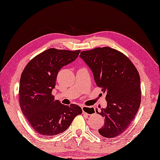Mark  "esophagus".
I'll use <instances>...</instances> for the list:
<instances>
[{
  "label": "esophagus",
  "instance_id": "esophagus-1",
  "mask_svg": "<svg viewBox=\"0 0 160 160\" xmlns=\"http://www.w3.org/2000/svg\"><path fill=\"white\" fill-rule=\"evenodd\" d=\"M82 113H85V114L87 115H92L95 113V108L91 106H82Z\"/></svg>",
  "mask_w": 160,
  "mask_h": 160
}]
</instances>
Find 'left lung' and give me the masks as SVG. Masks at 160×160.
<instances>
[{"instance_id":"obj_1","label":"left lung","mask_w":160,"mask_h":160,"mask_svg":"<svg viewBox=\"0 0 160 160\" xmlns=\"http://www.w3.org/2000/svg\"><path fill=\"white\" fill-rule=\"evenodd\" d=\"M92 71L98 87L106 94L107 107L98 114L105 118L100 135L113 138L132 123L141 104L138 71L125 54L111 47H98L80 53Z\"/></svg>"}]
</instances>
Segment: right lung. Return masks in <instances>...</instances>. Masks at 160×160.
Returning <instances> with one entry per match:
<instances>
[{
    "label": "right lung",
    "instance_id": "add662e5",
    "mask_svg": "<svg viewBox=\"0 0 160 160\" xmlns=\"http://www.w3.org/2000/svg\"><path fill=\"white\" fill-rule=\"evenodd\" d=\"M79 53V49L51 48L32 58L22 73L19 106L30 125L39 134L52 136L62 133L82 113L77 105L65 106L54 100L52 94L59 71L75 60Z\"/></svg>",
    "mask_w": 160,
    "mask_h": 160
}]
</instances>
